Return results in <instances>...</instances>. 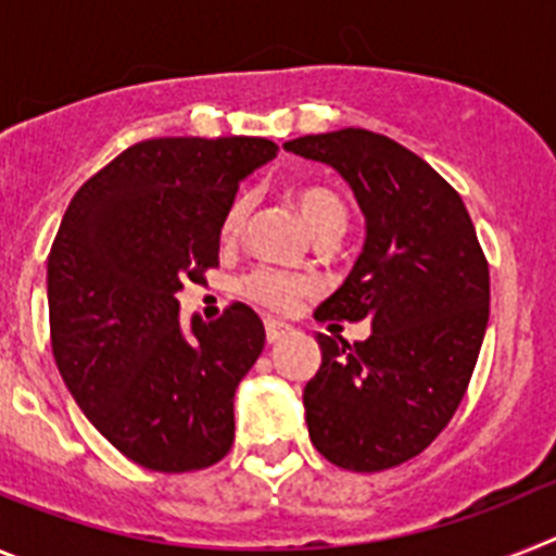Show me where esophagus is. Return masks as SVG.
<instances>
[{
  "label": "esophagus",
  "instance_id": "34e87169",
  "mask_svg": "<svg viewBox=\"0 0 556 556\" xmlns=\"http://www.w3.org/2000/svg\"><path fill=\"white\" fill-rule=\"evenodd\" d=\"M264 331H267L269 345H275V342H281V339H287L289 333H292V326L283 320H273V317H267V320H264Z\"/></svg>",
  "mask_w": 556,
  "mask_h": 556
}]
</instances>
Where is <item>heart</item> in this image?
Returning a JSON list of instances; mask_svg holds the SVG:
<instances>
[{
	"mask_svg": "<svg viewBox=\"0 0 556 556\" xmlns=\"http://www.w3.org/2000/svg\"><path fill=\"white\" fill-rule=\"evenodd\" d=\"M292 200L301 211V217L306 219L308 228L320 236H342L348 225V205L345 200L339 198L337 191L328 189L320 184H303L292 189ZM250 214V198L248 194H239L233 203L225 211L223 225H219V236L223 242H233L236 236L242 233L244 219ZM308 283L303 281L301 275H289L283 269L275 267H258L253 273H248L239 283V292L253 301L255 306H264L269 312H289V308L298 306L303 294H306Z\"/></svg>",
	"mask_w": 556,
	"mask_h": 556,
	"instance_id": "1",
	"label": "heart"
}]
</instances>
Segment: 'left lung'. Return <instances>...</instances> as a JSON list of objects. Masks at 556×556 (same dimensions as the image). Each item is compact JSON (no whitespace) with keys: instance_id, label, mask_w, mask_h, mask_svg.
Masks as SVG:
<instances>
[{"instance_id":"left-lung-1","label":"left lung","mask_w":556,"mask_h":556,"mask_svg":"<svg viewBox=\"0 0 556 556\" xmlns=\"http://www.w3.org/2000/svg\"><path fill=\"white\" fill-rule=\"evenodd\" d=\"M283 147L333 166L367 225L351 275L314 317L372 331L353 345L317 333L308 437L339 468H395L429 448L468 390L490 317L488 258L454 186L397 141L345 127Z\"/></svg>"}]
</instances>
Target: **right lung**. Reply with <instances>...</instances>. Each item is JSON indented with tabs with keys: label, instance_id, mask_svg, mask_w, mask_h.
<instances>
[{
	"label": "right lung",
	"instance_id": "right-lung-1",
	"mask_svg": "<svg viewBox=\"0 0 556 556\" xmlns=\"http://www.w3.org/2000/svg\"><path fill=\"white\" fill-rule=\"evenodd\" d=\"M269 139H150L80 186L47 258L49 337L83 415L147 470L186 473L233 445V395L264 348L244 303L191 326L175 294L219 264V225Z\"/></svg>",
	"mask_w": 556,
	"mask_h": 556
}]
</instances>
